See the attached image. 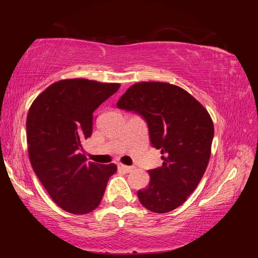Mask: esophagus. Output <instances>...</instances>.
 Instances as JSON below:
<instances>
[{
    "mask_svg": "<svg viewBox=\"0 0 258 258\" xmlns=\"http://www.w3.org/2000/svg\"><path fill=\"white\" fill-rule=\"evenodd\" d=\"M117 167H118V170H121V171H123V172H131V171L135 169V167L122 165V163H118V165H117Z\"/></svg>",
    "mask_w": 258,
    "mask_h": 258,
    "instance_id": "obj_1",
    "label": "esophagus"
}]
</instances>
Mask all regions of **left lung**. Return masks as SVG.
Returning a JSON list of instances; mask_svg holds the SVG:
<instances>
[{"mask_svg": "<svg viewBox=\"0 0 258 258\" xmlns=\"http://www.w3.org/2000/svg\"><path fill=\"white\" fill-rule=\"evenodd\" d=\"M117 106L143 117L153 147L162 155V166L148 170L150 184L138 191L140 202L155 213L183 205L210 160L214 126L208 111L183 88L160 82L132 85Z\"/></svg>", "mask_w": 258, "mask_h": 258, "instance_id": "1", "label": "left lung"}]
</instances>
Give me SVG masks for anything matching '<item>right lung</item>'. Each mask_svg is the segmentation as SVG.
Wrapping results in <instances>:
<instances>
[{"instance_id": "obj_1", "label": "right lung", "mask_w": 258, "mask_h": 258, "mask_svg": "<svg viewBox=\"0 0 258 258\" xmlns=\"http://www.w3.org/2000/svg\"><path fill=\"white\" fill-rule=\"evenodd\" d=\"M120 84L84 79L51 84L27 116L29 159L44 188L69 213L87 214L104 195L115 163L87 162L82 142L92 134L93 112Z\"/></svg>"}]
</instances>
